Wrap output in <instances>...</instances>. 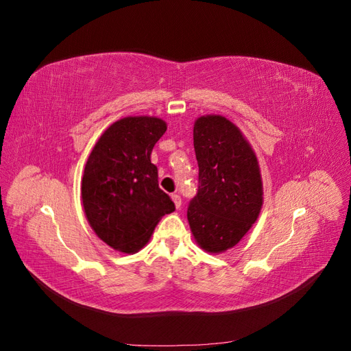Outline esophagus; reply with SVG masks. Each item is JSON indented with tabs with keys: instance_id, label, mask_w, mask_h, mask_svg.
Returning <instances> with one entry per match:
<instances>
[{
	"instance_id": "1",
	"label": "esophagus",
	"mask_w": 351,
	"mask_h": 351,
	"mask_svg": "<svg viewBox=\"0 0 351 351\" xmlns=\"http://www.w3.org/2000/svg\"><path fill=\"white\" fill-rule=\"evenodd\" d=\"M171 199H173V202H174V205H176L177 209H178L180 206H182V197H180L178 195L173 193V195H171Z\"/></svg>"
}]
</instances>
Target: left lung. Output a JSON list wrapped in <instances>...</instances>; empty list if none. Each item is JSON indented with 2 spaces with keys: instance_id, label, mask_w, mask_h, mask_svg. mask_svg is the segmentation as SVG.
I'll list each match as a JSON object with an SVG mask.
<instances>
[{
  "instance_id": "8db88e82",
  "label": "left lung",
  "mask_w": 351,
  "mask_h": 351,
  "mask_svg": "<svg viewBox=\"0 0 351 351\" xmlns=\"http://www.w3.org/2000/svg\"><path fill=\"white\" fill-rule=\"evenodd\" d=\"M193 145L199 189L187 208L189 226L200 249L222 253L246 236L261 214L259 162L241 130L222 115L199 117Z\"/></svg>"
}]
</instances>
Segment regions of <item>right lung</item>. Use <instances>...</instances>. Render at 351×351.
I'll use <instances>...</instances> for the list:
<instances>
[{
  "label": "right lung",
  "mask_w": 351,
  "mask_h": 351,
  "mask_svg": "<svg viewBox=\"0 0 351 351\" xmlns=\"http://www.w3.org/2000/svg\"><path fill=\"white\" fill-rule=\"evenodd\" d=\"M165 130L167 123L158 117H124L101 134L84 165V215L95 234L114 250L139 252L159 219L176 210L159 189L158 169L151 162Z\"/></svg>",
  "instance_id": "1"
}]
</instances>
